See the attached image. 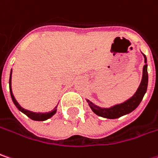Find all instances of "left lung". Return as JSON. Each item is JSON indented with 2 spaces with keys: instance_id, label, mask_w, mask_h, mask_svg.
Wrapping results in <instances>:
<instances>
[{
  "instance_id": "1",
  "label": "left lung",
  "mask_w": 158,
  "mask_h": 158,
  "mask_svg": "<svg viewBox=\"0 0 158 158\" xmlns=\"http://www.w3.org/2000/svg\"><path fill=\"white\" fill-rule=\"evenodd\" d=\"M145 57V62L146 64L143 67V76H142V80L141 83L139 85V87L138 88L137 92L134 94V96L131 98H130L129 100H127L126 102L121 104V105H117L111 107V108H100V107L96 106L95 105H93L91 102H88L89 106L91 107L92 111L98 114V116L101 117H105V118H109V119H116L119 118L121 116L125 115L127 114H130L131 112H132L135 110L137 107L139 106V105L140 104L141 100L143 99L144 95L147 91L148 88V65H147V59L146 56Z\"/></svg>"
}]
</instances>
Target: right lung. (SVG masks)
Returning a JSON list of instances; mask_svg holds the SVG:
<instances>
[{"label": "right lung", "mask_w": 158, "mask_h": 158, "mask_svg": "<svg viewBox=\"0 0 158 158\" xmlns=\"http://www.w3.org/2000/svg\"><path fill=\"white\" fill-rule=\"evenodd\" d=\"M10 96H11V98H12V101L14 103V105L17 106V108L21 111L22 113H24L27 116H28L30 119H32L34 121H45L49 118H51L52 116L55 113H56V108L57 106H55V108L52 111V112H49L47 114H42V113H33V112H30V111H27L26 109H24L22 107L20 106L19 105V103L16 101L14 96L12 94V91H11V72H10Z\"/></svg>", "instance_id": "add662e5"}]
</instances>
